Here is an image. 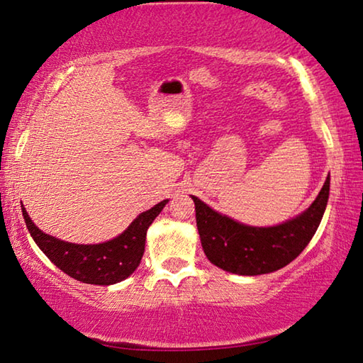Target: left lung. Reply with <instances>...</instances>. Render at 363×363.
I'll return each mask as SVG.
<instances>
[{
	"label": "left lung",
	"instance_id": "1",
	"mask_svg": "<svg viewBox=\"0 0 363 363\" xmlns=\"http://www.w3.org/2000/svg\"><path fill=\"white\" fill-rule=\"evenodd\" d=\"M201 245L211 263L240 276H258L287 266L315 235L330 198V177L308 209L274 227H250L191 196Z\"/></svg>",
	"mask_w": 363,
	"mask_h": 363
}]
</instances>
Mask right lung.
Returning a JSON list of instances; mask_svg holds the SVG:
<instances>
[{
  "label": "right lung",
  "mask_w": 363,
  "mask_h": 363,
  "mask_svg": "<svg viewBox=\"0 0 363 363\" xmlns=\"http://www.w3.org/2000/svg\"><path fill=\"white\" fill-rule=\"evenodd\" d=\"M169 199L160 201L146 213L139 214L126 230L113 240L99 245H76L43 233L22 208L26 225L33 242L52 263L72 279L96 286H111L136 271L144 255L146 232Z\"/></svg>",
  "instance_id": "obj_1"
}]
</instances>
